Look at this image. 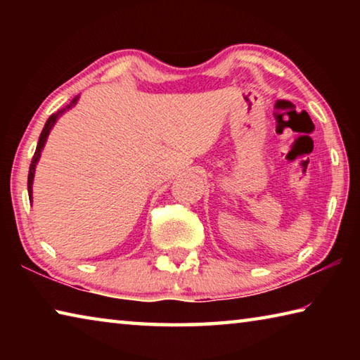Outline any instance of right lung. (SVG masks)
<instances>
[{
  "label": "right lung",
  "mask_w": 360,
  "mask_h": 360,
  "mask_svg": "<svg viewBox=\"0 0 360 360\" xmlns=\"http://www.w3.org/2000/svg\"><path fill=\"white\" fill-rule=\"evenodd\" d=\"M77 98H79V96H75V98L71 100V103H70L68 106H65V108H62V109H58V111H57L56 114H52L51 117L47 119L46 125H44V129H42V131H41L39 141H38V146H36V152H34V155H33V158H32V165H30V172H28V195H30V197H32V184H33V178H34V168H36V163H38V160H39V157H41V150H42V148H44V143H46V139H47V136H49V133H51L53 124H56V122H57V119L60 117V115H62L65 111H68L70 108H72V106L76 105V103H77Z\"/></svg>",
  "instance_id": "add662e5"
}]
</instances>
